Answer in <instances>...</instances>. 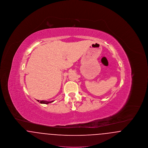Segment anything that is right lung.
I'll return each instance as SVG.
<instances>
[{
  "mask_svg": "<svg viewBox=\"0 0 148 148\" xmlns=\"http://www.w3.org/2000/svg\"><path fill=\"white\" fill-rule=\"evenodd\" d=\"M38 101H39V103H40L41 104H49V103H51L52 102H53L54 101H45V100H37Z\"/></svg>",
  "mask_w": 148,
  "mask_h": 148,
  "instance_id": "add662e5",
  "label": "right lung"
}]
</instances>
